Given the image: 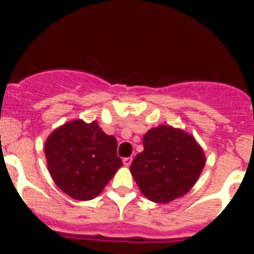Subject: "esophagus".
<instances>
[{
	"instance_id": "34e87169",
	"label": "esophagus",
	"mask_w": 254,
	"mask_h": 254,
	"mask_svg": "<svg viewBox=\"0 0 254 254\" xmlns=\"http://www.w3.org/2000/svg\"><path fill=\"white\" fill-rule=\"evenodd\" d=\"M131 161L132 157H125L124 160H123V163H124V166H130L131 165Z\"/></svg>"
}]
</instances>
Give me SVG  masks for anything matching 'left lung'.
<instances>
[{"label":"left lung","mask_w":254,"mask_h":254,"mask_svg":"<svg viewBox=\"0 0 254 254\" xmlns=\"http://www.w3.org/2000/svg\"><path fill=\"white\" fill-rule=\"evenodd\" d=\"M205 165L203 150L193 136L170 125H160L143 136L130 172L143 195L155 203H170L195 184Z\"/></svg>","instance_id":"8db88e82"}]
</instances>
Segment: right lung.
Instances as JSON below:
<instances>
[{
  "label": "right lung",
  "instance_id": "right-lung-1",
  "mask_svg": "<svg viewBox=\"0 0 254 254\" xmlns=\"http://www.w3.org/2000/svg\"><path fill=\"white\" fill-rule=\"evenodd\" d=\"M118 141L97 122L73 120L45 142L48 168L56 186L76 200L96 198L123 166Z\"/></svg>",
  "mask_w": 254,
  "mask_h": 254
}]
</instances>
